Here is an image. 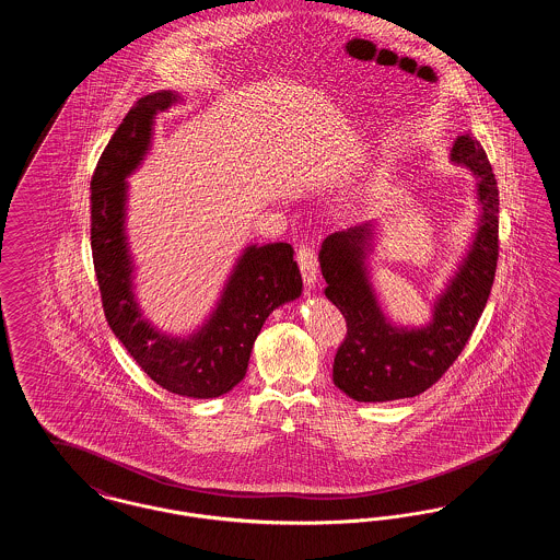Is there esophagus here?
<instances>
[{"label": "esophagus", "mask_w": 560, "mask_h": 560, "mask_svg": "<svg viewBox=\"0 0 560 560\" xmlns=\"http://www.w3.org/2000/svg\"><path fill=\"white\" fill-rule=\"evenodd\" d=\"M295 258H298V265H300V270H302L304 285L308 290H313L317 285V272H319V262H317L315 249L311 245H300Z\"/></svg>", "instance_id": "34e87169"}]
</instances>
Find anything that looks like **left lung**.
Wrapping results in <instances>:
<instances>
[{"instance_id": "left-lung-1", "label": "left lung", "mask_w": 560, "mask_h": 560, "mask_svg": "<svg viewBox=\"0 0 560 560\" xmlns=\"http://www.w3.org/2000/svg\"><path fill=\"white\" fill-rule=\"evenodd\" d=\"M452 163L475 174L479 218L428 323L407 327L384 315L368 265L375 241L373 222L331 233L320 243L325 295L340 308L348 327L334 359V384L350 399L384 402L424 393L450 370L479 323L498 267V183L487 153L470 133L455 138Z\"/></svg>"}]
</instances>
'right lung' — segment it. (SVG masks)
Segmentation results:
<instances>
[{
	"instance_id": "add662e5",
	"label": "right lung",
	"mask_w": 560,
	"mask_h": 560,
	"mask_svg": "<svg viewBox=\"0 0 560 560\" xmlns=\"http://www.w3.org/2000/svg\"><path fill=\"white\" fill-rule=\"evenodd\" d=\"M172 90L140 98L108 140L92 176V256L105 317L133 361L161 388L213 399L247 372L268 315L300 298L302 277L290 243L247 245L231 270L210 317L188 336H170L142 317L133 292V258L126 233L128 176L151 151L155 117L180 103Z\"/></svg>"
}]
</instances>
